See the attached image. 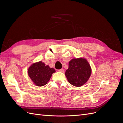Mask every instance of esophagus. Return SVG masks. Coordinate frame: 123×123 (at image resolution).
Masks as SVG:
<instances>
[{
	"instance_id": "esophagus-1",
	"label": "esophagus",
	"mask_w": 123,
	"mask_h": 123,
	"mask_svg": "<svg viewBox=\"0 0 123 123\" xmlns=\"http://www.w3.org/2000/svg\"><path fill=\"white\" fill-rule=\"evenodd\" d=\"M58 71H59V72H62V73H63V72H65V69L62 68V69H61V70H59Z\"/></svg>"
}]
</instances>
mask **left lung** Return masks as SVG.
<instances>
[{"instance_id":"obj_1","label":"left lung","mask_w":123,"mask_h":123,"mask_svg":"<svg viewBox=\"0 0 123 123\" xmlns=\"http://www.w3.org/2000/svg\"><path fill=\"white\" fill-rule=\"evenodd\" d=\"M92 69L86 58H73L69 62V68L65 75L69 83L75 87H81L90 78Z\"/></svg>"}]
</instances>
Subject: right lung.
<instances>
[{"label":"right lung","mask_w":123,"mask_h":123,"mask_svg":"<svg viewBox=\"0 0 123 123\" xmlns=\"http://www.w3.org/2000/svg\"><path fill=\"white\" fill-rule=\"evenodd\" d=\"M55 72L53 68L46 66L42 61L33 63L28 69V74L31 80L37 86H43L50 80L52 74Z\"/></svg>","instance_id":"right-lung-1"}]
</instances>
